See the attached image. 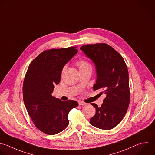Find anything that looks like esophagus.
<instances>
[{
  "label": "esophagus",
  "mask_w": 155,
  "mask_h": 155,
  "mask_svg": "<svg viewBox=\"0 0 155 155\" xmlns=\"http://www.w3.org/2000/svg\"><path fill=\"white\" fill-rule=\"evenodd\" d=\"M78 104H79V105H81V106H84V105H86V103L83 102V101H79L78 102Z\"/></svg>",
  "instance_id": "esophagus-1"
}]
</instances>
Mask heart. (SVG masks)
Returning a JSON list of instances; mask_svg holds the SVG:
<instances>
[{
	"mask_svg": "<svg viewBox=\"0 0 155 155\" xmlns=\"http://www.w3.org/2000/svg\"><path fill=\"white\" fill-rule=\"evenodd\" d=\"M77 64L80 70L84 69H88V68L91 69V64L84 60H79L78 61H77ZM64 69H65V68H64L63 71H64Z\"/></svg>",
	"mask_w": 155,
	"mask_h": 155,
	"instance_id": "b5f03b06",
	"label": "heart"
}]
</instances>
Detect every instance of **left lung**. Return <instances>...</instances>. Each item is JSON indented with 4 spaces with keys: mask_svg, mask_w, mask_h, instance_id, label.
<instances>
[{
    "mask_svg": "<svg viewBox=\"0 0 155 155\" xmlns=\"http://www.w3.org/2000/svg\"><path fill=\"white\" fill-rule=\"evenodd\" d=\"M80 49L95 66L97 79L94 90L104 89L106 94L100 107L91 104L96 112L90 124L102 130L113 129L123 119L130 104L127 66L122 57L108 44H87Z\"/></svg>",
    "mask_w": 155,
    "mask_h": 155,
    "instance_id": "obj_1",
    "label": "left lung"
}]
</instances>
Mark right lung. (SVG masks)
Here are the masks:
<instances>
[{
  "label": "right lung",
  "mask_w": 155,
  "mask_h": 155,
  "mask_svg": "<svg viewBox=\"0 0 155 155\" xmlns=\"http://www.w3.org/2000/svg\"><path fill=\"white\" fill-rule=\"evenodd\" d=\"M75 48L44 51L30 63L24 78V105L36 128L47 134L63 131L69 125V113L78 105L76 101H61L51 95L64 66L77 54Z\"/></svg>",
  "instance_id": "right-lung-1"
}]
</instances>
